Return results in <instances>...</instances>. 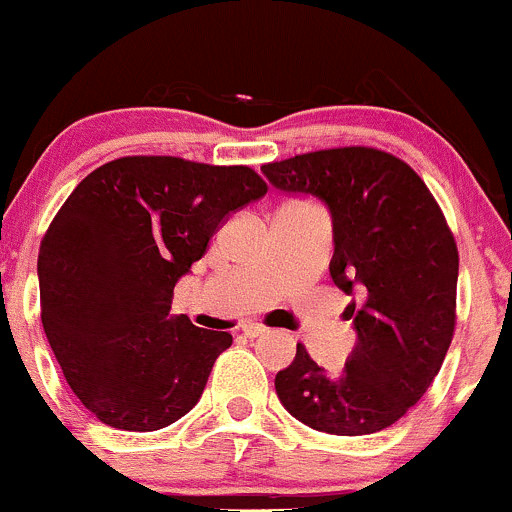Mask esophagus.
<instances>
[{"instance_id": "esophagus-1", "label": "esophagus", "mask_w": 512, "mask_h": 512, "mask_svg": "<svg viewBox=\"0 0 512 512\" xmlns=\"http://www.w3.org/2000/svg\"><path fill=\"white\" fill-rule=\"evenodd\" d=\"M265 332H267V327H262V324H245V327H242V334H245V337H250V339L262 337Z\"/></svg>"}]
</instances>
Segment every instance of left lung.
Wrapping results in <instances>:
<instances>
[{"instance_id": "left-lung-1", "label": "left lung", "mask_w": 512, "mask_h": 512, "mask_svg": "<svg viewBox=\"0 0 512 512\" xmlns=\"http://www.w3.org/2000/svg\"><path fill=\"white\" fill-rule=\"evenodd\" d=\"M275 188L324 200L332 213L334 285L356 347L327 374L297 344L275 376L282 406L334 436H366L399 421L436 379L456 332L458 247L416 170L379 148L347 146L262 165Z\"/></svg>"}]
</instances>
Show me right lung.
<instances>
[{"label":"right lung","instance_id":"add662e5","mask_svg":"<svg viewBox=\"0 0 512 512\" xmlns=\"http://www.w3.org/2000/svg\"><path fill=\"white\" fill-rule=\"evenodd\" d=\"M265 193L247 165L126 156L66 198L36 262L41 324L71 391L98 421L158 431L198 404L232 334L170 314L175 282L227 215Z\"/></svg>","mask_w":512,"mask_h":512}]
</instances>
